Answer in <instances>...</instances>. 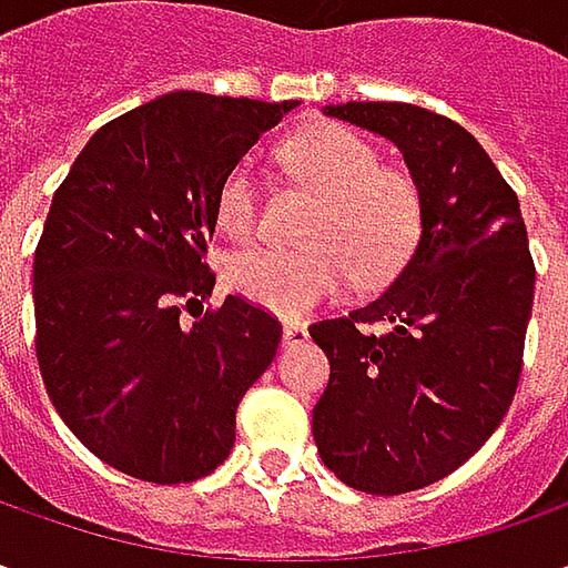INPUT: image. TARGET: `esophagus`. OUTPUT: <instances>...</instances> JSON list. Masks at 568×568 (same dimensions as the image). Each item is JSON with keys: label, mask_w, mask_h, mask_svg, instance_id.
<instances>
[{"label": "esophagus", "mask_w": 568, "mask_h": 568, "mask_svg": "<svg viewBox=\"0 0 568 568\" xmlns=\"http://www.w3.org/2000/svg\"><path fill=\"white\" fill-rule=\"evenodd\" d=\"M310 341V328L303 325V322H287L284 325V344L287 347H300V344H306Z\"/></svg>", "instance_id": "esophagus-1"}]
</instances>
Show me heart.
I'll use <instances>...</instances> for the list:
<instances>
[{
  "label": "heart",
  "mask_w": 568,
  "mask_h": 568,
  "mask_svg": "<svg viewBox=\"0 0 568 568\" xmlns=\"http://www.w3.org/2000/svg\"><path fill=\"white\" fill-rule=\"evenodd\" d=\"M281 164L318 195L303 230L310 246L230 255L224 281L233 294L294 318L338 294L351 274L361 287H379L402 274L424 236V199L407 173L379 166L376 151L338 122L296 129L281 144ZM255 224V180L246 166H236L217 192V227L230 240H250Z\"/></svg>",
  "instance_id": "1"
}]
</instances>
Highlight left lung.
<instances>
[{
	"instance_id": "1",
	"label": "left lung",
	"mask_w": 568,
	"mask_h": 568,
	"mask_svg": "<svg viewBox=\"0 0 568 568\" xmlns=\"http://www.w3.org/2000/svg\"><path fill=\"white\" fill-rule=\"evenodd\" d=\"M325 116L404 154L424 199L420 246L392 287L310 335L332 363L313 407L325 468L395 496L462 468L515 398L535 303L518 195L468 129L414 103H332ZM386 322V335L365 325Z\"/></svg>"
}]
</instances>
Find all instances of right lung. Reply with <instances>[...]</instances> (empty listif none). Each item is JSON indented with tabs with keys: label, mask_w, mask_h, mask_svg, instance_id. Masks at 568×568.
Returning <instances> with one entry per match:
<instances>
[{
	"label": "right lung",
	"mask_w": 568,
	"mask_h": 568,
	"mask_svg": "<svg viewBox=\"0 0 568 568\" xmlns=\"http://www.w3.org/2000/svg\"><path fill=\"white\" fill-rule=\"evenodd\" d=\"M296 100L173 91L100 125L33 252L37 363L65 426L110 468L192 484L233 448L236 407L281 322L227 296L192 325L221 183Z\"/></svg>",
	"instance_id": "add662e5"
}]
</instances>
